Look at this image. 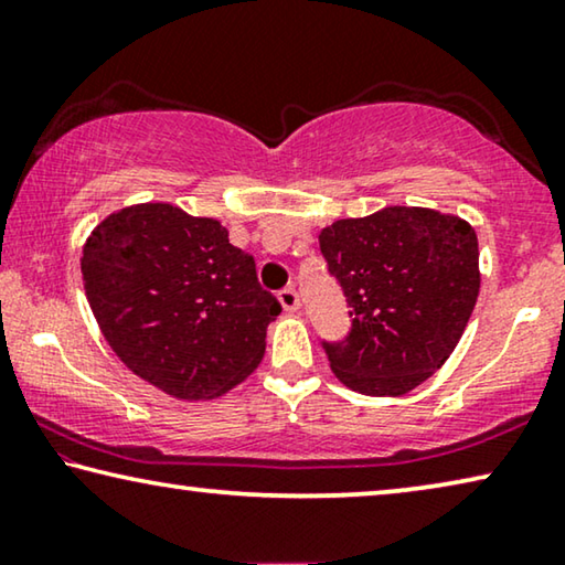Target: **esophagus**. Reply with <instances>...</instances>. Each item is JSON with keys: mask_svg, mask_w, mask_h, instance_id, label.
Listing matches in <instances>:
<instances>
[{"mask_svg": "<svg viewBox=\"0 0 565 565\" xmlns=\"http://www.w3.org/2000/svg\"><path fill=\"white\" fill-rule=\"evenodd\" d=\"M279 301H281V307L286 311H297L299 309V294H297V289H294V286H286V289L279 291Z\"/></svg>", "mask_w": 565, "mask_h": 565, "instance_id": "34e87169", "label": "esophagus"}]
</instances>
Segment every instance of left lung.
Segmentation results:
<instances>
[{
	"mask_svg": "<svg viewBox=\"0 0 565 565\" xmlns=\"http://www.w3.org/2000/svg\"><path fill=\"white\" fill-rule=\"evenodd\" d=\"M319 250L340 281L352 327L322 342L332 373L363 395H406L457 348L479 297L477 233L457 215L383 207L334 221Z\"/></svg>",
	"mask_w": 565,
	"mask_h": 565,
	"instance_id": "8db88e82",
	"label": "left lung"
}]
</instances>
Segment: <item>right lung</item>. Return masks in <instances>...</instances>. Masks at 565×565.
<instances>
[{"label":"right lung","instance_id":"1","mask_svg":"<svg viewBox=\"0 0 565 565\" xmlns=\"http://www.w3.org/2000/svg\"><path fill=\"white\" fill-rule=\"evenodd\" d=\"M83 284L106 342L172 398L207 401L254 373L281 305L213 217L167 202L124 207L83 246Z\"/></svg>","mask_w":565,"mask_h":565}]
</instances>
